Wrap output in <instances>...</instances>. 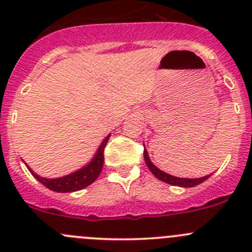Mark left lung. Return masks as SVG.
<instances>
[{"mask_svg":"<svg viewBox=\"0 0 252 252\" xmlns=\"http://www.w3.org/2000/svg\"><path fill=\"white\" fill-rule=\"evenodd\" d=\"M144 159H145L146 165L148 168L150 169V171L153 173L158 179H160L161 182H165V183L171 184V186H178V187H188V188H192V187L198 186V184L203 183L204 180H207L209 178V175H206L203 178H195V179H187V178H177V177H173V175H169L164 171H161L160 169H158L157 166L154 165L153 162L150 161L149 159V155H148V151L146 149H144Z\"/></svg>","mask_w":252,"mask_h":252,"instance_id":"left-lung-1","label":"left lung"}]
</instances>
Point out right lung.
Masks as SVG:
<instances>
[{
  "instance_id": "right-lung-1",
  "label": "right lung",
  "mask_w": 252,
  "mask_h": 252,
  "mask_svg": "<svg viewBox=\"0 0 252 252\" xmlns=\"http://www.w3.org/2000/svg\"><path fill=\"white\" fill-rule=\"evenodd\" d=\"M110 136L111 135H108V136L102 141L98 150H97V154H95L93 160L88 164V165L82 168L81 170L74 171L72 174L65 175V177L57 178V179H46V178H41L37 174H35L34 171L31 170L28 165L26 166H28L29 170L31 171V174L34 175L40 183L44 184V186H45L46 188L50 189V190H54V192L59 193L77 192V190H81V189L86 188V187H88L90 184H92L93 182L98 178L104 161L103 151Z\"/></svg>"
}]
</instances>
